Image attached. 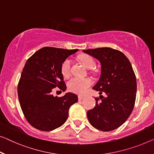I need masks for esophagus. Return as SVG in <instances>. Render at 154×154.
<instances>
[{
	"mask_svg": "<svg viewBox=\"0 0 154 154\" xmlns=\"http://www.w3.org/2000/svg\"><path fill=\"white\" fill-rule=\"evenodd\" d=\"M84 98V96H82V95H79L78 96V100H79V101H81V100H82Z\"/></svg>",
	"mask_w": 154,
	"mask_h": 154,
	"instance_id": "34e87169",
	"label": "esophagus"
}]
</instances>
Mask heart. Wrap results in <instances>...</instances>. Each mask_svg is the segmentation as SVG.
<instances>
[{
	"label": "heart",
	"instance_id": "1",
	"mask_svg": "<svg viewBox=\"0 0 154 154\" xmlns=\"http://www.w3.org/2000/svg\"><path fill=\"white\" fill-rule=\"evenodd\" d=\"M80 60L84 63V65L88 69H91L95 66V61L89 55H83L80 57ZM71 61L69 59H66L61 65V73L63 76L67 77L69 76L70 71ZM93 84V81L88 77L80 78L74 77L68 81V88L72 93L82 95L88 90L89 87Z\"/></svg>",
	"mask_w": 154,
	"mask_h": 154
}]
</instances>
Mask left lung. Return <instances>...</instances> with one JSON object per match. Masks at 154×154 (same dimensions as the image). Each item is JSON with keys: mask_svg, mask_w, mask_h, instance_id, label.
I'll return each instance as SVG.
<instances>
[{"mask_svg": "<svg viewBox=\"0 0 154 154\" xmlns=\"http://www.w3.org/2000/svg\"><path fill=\"white\" fill-rule=\"evenodd\" d=\"M83 52L101 64L99 81L93 88L100 92V100L95 98V107L87 112L89 122L102 131L116 129L125 122L134 107L137 84L131 64L122 52L111 48Z\"/></svg>", "mask_w": 154, "mask_h": 154, "instance_id": "8db88e82", "label": "left lung"}]
</instances>
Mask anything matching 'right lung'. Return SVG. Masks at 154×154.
<instances>
[{
  "mask_svg": "<svg viewBox=\"0 0 154 154\" xmlns=\"http://www.w3.org/2000/svg\"><path fill=\"white\" fill-rule=\"evenodd\" d=\"M77 51L45 47L27 59L17 91L23 113L33 127L49 131L61 127L68 119L70 107L77 102V96L67 93L54 97L52 91L56 87L66 90L61 65Z\"/></svg>",
  "mask_w": 154,
  "mask_h": 154,
  "instance_id": "obj_1",
  "label": "right lung"
}]
</instances>
